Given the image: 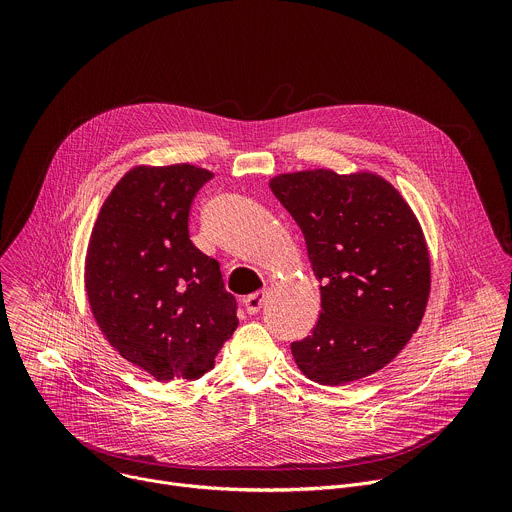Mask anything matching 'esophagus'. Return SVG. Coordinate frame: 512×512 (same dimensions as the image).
I'll list each match as a JSON object with an SVG mask.
<instances>
[{
    "label": "esophagus",
    "mask_w": 512,
    "mask_h": 512,
    "mask_svg": "<svg viewBox=\"0 0 512 512\" xmlns=\"http://www.w3.org/2000/svg\"><path fill=\"white\" fill-rule=\"evenodd\" d=\"M243 304H245L247 314H257L263 308V304H265V291H255V294L245 298Z\"/></svg>",
    "instance_id": "1"
}]
</instances>
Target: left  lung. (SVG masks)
<instances>
[{
  "label": "left lung",
  "instance_id": "obj_1",
  "mask_svg": "<svg viewBox=\"0 0 512 512\" xmlns=\"http://www.w3.org/2000/svg\"><path fill=\"white\" fill-rule=\"evenodd\" d=\"M271 190L302 229L320 281V320L308 338L291 342L300 371L322 385L377 373L425 312L429 255L417 218L373 174H285Z\"/></svg>",
  "mask_w": 512,
  "mask_h": 512
}]
</instances>
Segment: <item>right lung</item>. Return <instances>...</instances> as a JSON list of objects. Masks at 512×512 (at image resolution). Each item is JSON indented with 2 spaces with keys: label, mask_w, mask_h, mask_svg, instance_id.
I'll list each match as a JSON object with an SVG mask.
<instances>
[{
  "label": "right lung",
  "mask_w": 512,
  "mask_h": 512,
  "mask_svg": "<svg viewBox=\"0 0 512 512\" xmlns=\"http://www.w3.org/2000/svg\"><path fill=\"white\" fill-rule=\"evenodd\" d=\"M210 180L188 164L135 168L91 233L85 285L93 316L111 346L158 381L202 377L239 326L221 265L188 233L192 200Z\"/></svg>",
  "instance_id": "obj_1"
}]
</instances>
